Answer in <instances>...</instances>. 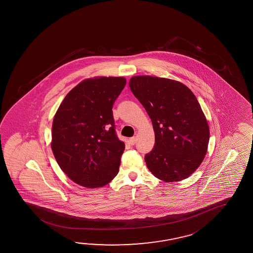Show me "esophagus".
<instances>
[{
  "label": "esophagus",
  "instance_id": "esophagus-1",
  "mask_svg": "<svg viewBox=\"0 0 253 253\" xmlns=\"http://www.w3.org/2000/svg\"><path fill=\"white\" fill-rule=\"evenodd\" d=\"M136 141H137L136 137H132V138H129V143H130V145H134V144L136 143Z\"/></svg>",
  "mask_w": 253,
  "mask_h": 253
}]
</instances>
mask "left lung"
I'll return each mask as SVG.
<instances>
[{
  "label": "left lung",
  "instance_id": "left-lung-1",
  "mask_svg": "<svg viewBox=\"0 0 253 253\" xmlns=\"http://www.w3.org/2000/svg\"><path fill=\"white\" fill-rule=\"evenodd\" d=\"M129 87L152 121L155 146L145 156L148 170L167 182L191 176L204 160L210 127L200 103L180 81L133 76Z\"/></svg>",
  "mask_w": 253,
  "mask_h": 253
}]
</instances>
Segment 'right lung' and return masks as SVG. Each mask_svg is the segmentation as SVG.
<instances>
[{
    "mask_svg": "<svg viewBox=\"0 0 253 253\" xmlns=\"http://www.w3.org/2000/svg\"><path fill=\"white\" fill-rule=\"evenodd\" d=\"M125 85L124 77L84 80L67 94L53 117V156L81 186H105L119 172L125 145L115 134L112 108Z\"/></svg>",
    "mask_w": 253,
    "mask_h": 253,
    "instance_id": "add662e5",
    "label": "right lung"
}]
</instances>
